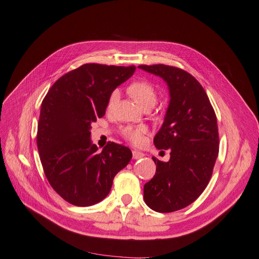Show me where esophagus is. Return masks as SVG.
Returning <instances> with one entry per match:
<instances>
[{
    "label": "esophagus",
    "mask_w": 259,
    "mask_h": 259,
    "mask_svg": "<svg viewBox=\"0 0 259 259\" xmlns=\"http://www.w3.org/2000/svg\"><path fill=\"white\" fill-rule=\"evenodd\" d=\"M145 154L141 151H138V150H133L132 151V156L134 160H138V159H141V157H143Z\"/></svg>",
    "instance_id": "34e87169"
}]
</instances>
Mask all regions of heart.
I'll return each mask as SVG.
<instances>
[{
	"instance_id": "obj_1",
	"label": "heart",
	"mask_w": 259,
	"mask_h": 259,
	"mask_svg": "<svg viewBox=\"0 0 259 259\" xmlns=\"http://www.w3.org/2000/svg\"><path fill=\"white\" fill-rule=\"evenodd\" d=\"M129 93L131 96L137 100V102L142 106L146 107L148 105H155L157 100V95L154 87L147 80H139L133 82L129 87ZM119 97L118 90H114L113 92L111 93L108 106L111 107L113 106ZM146 133V129L144 127H138V128H132V127H126L121 130V134L123 138L130 141L134 145H142L144 143V137Z\"/></svg>"
}]
</instances>
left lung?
<instances>
[{
	"label": "left lung",
	"instance_id": "left-lung-1",
	"mask_svg": "<svg viewBox=\"0 0 259 259\" xmlns=\"http://www.w3.org/2000/svg\"><path fill=\"white\" fill-rule=\"evenodd\" d=\"M139 67L163 78L169 89V106L153 143L170 149V159L152 157L156 170L144 185V200L155 211L171 212L192 204L209 182L219 152L217 117L193 75L165 64Z\"/></svg>",
	"mask_w": 259,
	"mask_h": 259
}]
</instances>
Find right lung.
<instances>
[{
    "instance_id": "right-lung-1",
    "label": "right lung",
    "mask_w": 259,
    "mask_h": 259,
    "mask_svg": "<svg viewBox=\"0 0 259 259\" xmlns=\"http://www.w3.org/2000/svg\"><path fill=\"white\" fill-rule=\"evenodd\" d=\"M136 66L87 63L61 76L41 104L37 146L44 174L61 198L76 206L104 200L131 150L108 143L102 151L91 142V123L103 117L111 93Z\"/></svg>"
}]
</instances>
